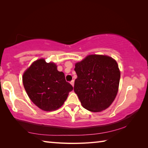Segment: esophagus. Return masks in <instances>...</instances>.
<instances>
[{
    "label": "esophagus",
    "mask_w": 148,
    "mask_h": 148,
    "mask_svg": "<svg viewBox=\"0 0 148 148\" xmlns=\"http://www.w3.org/2000/svg\"><path fill=\"white\" fill-rule=\"evenodd\" d=\"M71 85L74 87V80H72V81H71Z\"/></svg>",
    "instance_id": "1"
}]
</instances>
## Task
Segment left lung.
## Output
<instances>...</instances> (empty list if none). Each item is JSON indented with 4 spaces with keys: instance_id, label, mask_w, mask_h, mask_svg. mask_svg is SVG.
Masks as SVG:
<instances>
[{
    "instance_id": "8db88e82",
    "label": "left lung",
    "mask_w": 148,
    "mask_h": 148,
    "mask_svg": "<svg viewBox=\"0 0 148 148\" xmlns=\"http://www.w3.org/2000/svg\"><path fill=\"white\" fill-rule=\"evenodd\" d=\"M77 77L74 90L81 105L91 112H100L114 101L119 88L120 71L108 55H89L75 64Z\"/></svg>"
}]
</instances>
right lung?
Instances as JSON below:
<instances>
[{"label": "right lung", "instance_id": "1", "mask_svg": "<svg viewBox=\"0 0 148 148\" xmlns=\"http://www.w3.org/2000/svg\"><path fill=\"white\" fill-rule=\"evenodd\" d=\"M22 81L30 99L45 111L59 109L73 90L66 82L64 72L57 70L55 63H47L43 58L34 61L26 69Z\"/></svg>", "mask_w": 148, "mask_h": 148}]
</instances>
